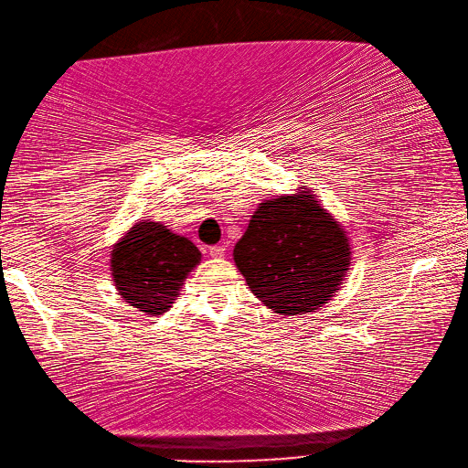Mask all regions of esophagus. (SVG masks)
Instances as JSON below:
<instances>
[{"instance_id":"34e87169","label":"esophagus","mask_w":468,"mask_h":468,"mask_svg":"<svg viewBox=\"0 0 468 468\" xmlns=\"http://www.w3.org/2000/svg\"><path fill=\"white\" fill-rule=\"evenodd\" d=\"M207 252H209V256H212V259H222V256L226 254V246H224V244L212 246Z\"/></svg>"}]
</instances>
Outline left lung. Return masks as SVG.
Here are the masks:
<instances>
[{"mask_svg": "<svg viewBox=\"0 0 468 468\" xmlns=\"http://www.w3.org/2000/svg\"><path fill=\"white\" fill-rule=\"evenodd\" d=\"M248 289L276 314L313 313L341 289L351 264L346 228L309 187L262 199L234 246Z\"/></svg>", "mask_w": 468, "mask_h": 468, "instance_id": "left-lung-1", "label": "left lung"}]
</instances>
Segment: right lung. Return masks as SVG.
<instances>
[{
  "instance_id": "right-lung-1",
  "label": "right lung",
  "mask_w": 468,
  "mask_h": 468,
  "mask_svg": "<svg viewBox=\"0 0 468 468\" xmlns=\"http://www.w3.org/2000/svg\"><path fill=\"white\" fill-rule=\"evenodd\" d=\"M202 252L165 224L137 220L111 250V276L121 299L145 314H164Z\"/></svg>"
}]
</instances>
